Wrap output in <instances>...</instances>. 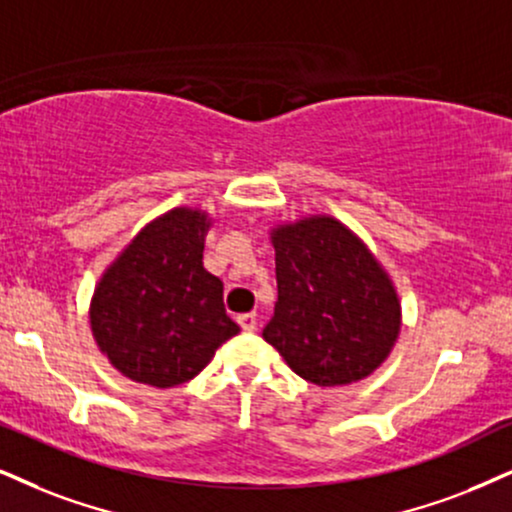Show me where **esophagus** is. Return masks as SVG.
Listing matches in <instances>:
<instances>
[{"label": "esophagus", "instance_id": "obj_1", "mask_svg": "<svg viewBox=\"0 0 512 512\" xmlns=\"http://www.w3.org/2000/svg\"><path fill=\"white\" fill-rule=\"evenodd\" d=\"M237 323H239V327H242L244 332H254L256 330V313H242L237 318Z\"/></svg>", "mask_w": 512, "mask_h": 512}]
</instances>
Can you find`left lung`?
Returning <instances> with one entry per match:
<instances>
[{
	"instance_id": "1",
	"label": "left lung",
	"mask_w": 512,
	"mask_h": 512,
	"mask_svg": "<svg viewBox=\"0 0 512 512\" xmlns=\"http://www.w3.org/2000/svg\"><path fill=\"white\" fill-rule=\"evenodd\" d=\"M273 246L277 301L263 339L318 387L368 377L401 330L399 296L377 258L330 216L277 227Z\"/></svg>"
}]
</instances>
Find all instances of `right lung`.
<instances>
[{"label":"right lung","instance_id":"1","mask_svg":"<svg viewBox=\"0 0 512 512\" xmlns=\"http://www.w3.org/2000/svg\"><path fill=\"white\" fill-rule=\"evenodd\" d=\"M208 227L206 213L173 208L125 246L94 289L92 334L130 380L159 389L189 382L239 332L223 282L204 268Z\"/></svg>","mask_w":512,"mask_h":512}]
</instances>
